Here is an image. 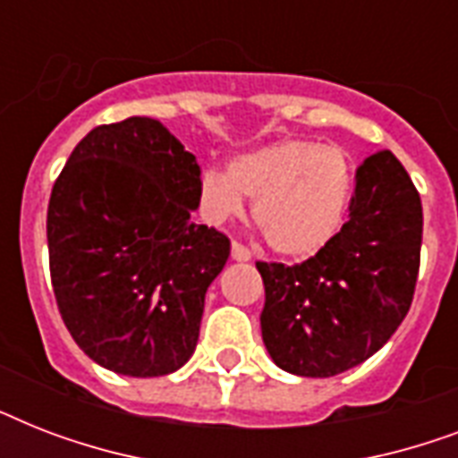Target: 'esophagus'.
<instances>
[{"label":"esophagus","instance_id":"esophagus-1","mask_svg":"<svg viewBox=\"0 0 458 458\" xmlns=\"http://www.w3.org/2000/svg\"><path fill=\"white\" fill-rule=\"evenodd\" d=\"M230 254H233V259H235V261H250L251 259V251L247 250L242 242H233V250H230Z\"/></svg>","mask_w":458,"mask_h":458}]
</instances>
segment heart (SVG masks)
<instances>
[{"mask_svg": "<svg viewBox=\"0 0 458 458\" xmlns=\"http://www.w3.org/2000/svg\"><path fill=\"white\" fill-rule=\"evenodd\" d=\"M254 199L251 216L273 251L304 259L333 242L354 197V165L344 149L311 140H280L240 154L228 173L199 175V207L225 221Z\"/></svg>", "mask_w": 458, "mask_h": 458, "instance_id": "1", "label": "heart"}]
</instances>
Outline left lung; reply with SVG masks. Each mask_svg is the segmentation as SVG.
Returning a JSON list of instances; mask_svg holds the SVG:
<instances>
[{"instance_id": "8db88e82", "label": "left lung", "mask_w": 458, "mask_h": 458, "mask_svg": "<svg viewBox=\"0 0 458 458\" xmlns=\"http://www.w3.org/2000/svg\"><path fill=\"white\" fill-rule=\"evenodd\" d=\"M423 207L397 157L356 168L349 221L301 264H266L261 337L287 373L330 377L373 356L409 313L420 266Z\"/></svg>"}]
</instances>
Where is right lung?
I'll return each instance as SVG.
<instances>
[{"instance_id": "1", "label": "right lung", "mask_w": 458, "mask_h": 458, "mask_svg": "<svg viewBox=\"0 0 458 458\" xmlns=\"http://www.w3.org/2000/svg\"><path fill=\"white\" fill-rule=\"evenodd\" d=\"M194 154L154 118L97 125L78 142L47 208L49 273L68 333L104 369L168 376L199 340L204 294L230 240L190 218Z\"/></svg>"}]
</instances>
